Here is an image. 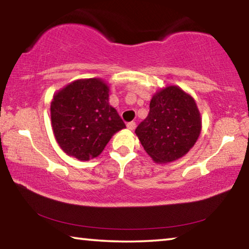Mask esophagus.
<instances>
[{"label": "esophagus", "mask_w": 249, "mask_h": 249, "mask_svg": "<svg viewBox=\"0 0 249 249\" xmlns=\"http://www.w3.org/2000/svg\"><path fill=\"white\" fill-rule=\"evenodd\" d=\"M126 127H127L129 131H134L135 127H136L135 122H129V123H127V125H126Z\"/></svg>", "instance_id": "esophagus-1"}]
</instances>
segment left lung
Here are the masks:
<instances>
[{"mask_svg":"<svg viewBox=\"0 0 249 249\" xmlns=\"http://www.w3.org/2000/svg\"><path fill=\"white\" fill-rule=\"evenodd\" d=\"M202 131V117L193 97L178 86H166L150 101L148 117L135 134L156 163L183 158L193 148Z\"/></svg>","mask_w":249,"mask_h":249,"instance_id":"8db88e82","label":"left lung"}]
</instances>
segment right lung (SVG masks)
Instances as JSON below:
<instances>
[{
	"mask_svg": "<svg viewBox=\"0 0 249 249\" xmlns=\"http://www.w3.org/2000/svg\"><path fill=\"white\" fill-rule=\"evenodd\" d=\"M51 121L59 148L81 161L99 156L115 133L125 128L109 105V86L100 78L75 80L55 92Z\"/></svg>",
	"mask_w": 249,
	"mask_h": 249,
	"instance_id": "obj_1",
	"label": "right lung"
}]
</instances>
